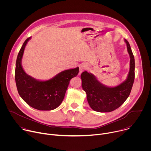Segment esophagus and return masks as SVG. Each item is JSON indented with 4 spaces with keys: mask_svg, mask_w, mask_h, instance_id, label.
I'll use <instances>...</instances> for the list:
<instances>
[{
    "mask_svg": "<svg viewBox=\"0 0 151 151\" xmlns=\"http://www.w3.org/2000/svg\"><path fill=\"white\" fill-rule=\"evenodd\" d=\"M87 65L85 64H82L79 66V74H81L82 72H83L85 70L87 69Z\"/></svg>",
    "mask_w": 151,
    "mask_h": 151,
    "instance_id": "1",
    "label": "esophagus"
}]
</instances>
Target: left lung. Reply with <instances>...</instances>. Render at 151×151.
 <instances>
[{
	"instance_id": "obj_1",
	"label": "left lung",
	"mask_w": 151,
	"mask_h": 151,
	"mask_svg": "<svg viewBox=\"0 0 151 151\" xmlns=\"http://www.w3.org/2000/svg\"><path fill=\"white\" fill-rule=\"evenodd\" d=\"M130 57V68L126 81L115 87H109L100 83L96 77L87 72L81 74L82 87L87 94L91 109L99 112H112L120 107L130 94L134 81V57L128 42L125 39Z\"/></svg>"
}]
</instances>
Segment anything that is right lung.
I'll list each match as a JSON object with an SVG mask.
<instances>
[{"instance_id": "right-lung-1", "label": "right lung", "mask_w": 151, "mask_h": 151, "mask_svg": "<svg viewBox=\"0 0 151 151\" xmlns=\"http://www.w3.org/2000/svg\"><path fill=\"white\" fill-rule=\"evenodd\" d=\"M27 38L20 49L16 61L15 78L20 97L29 106L39 111H51L63 101L70 80L78 75L79 68L64 70L45 81H37L27 75L21 66V59Z\"/></svg>"}]
</instances>
